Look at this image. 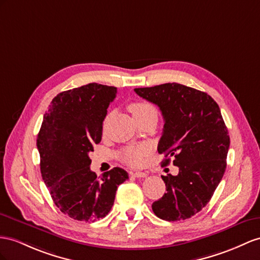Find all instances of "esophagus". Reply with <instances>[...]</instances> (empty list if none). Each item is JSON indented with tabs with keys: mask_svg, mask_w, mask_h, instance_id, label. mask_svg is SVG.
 <instances>
[{
	"mask_svg": "<svg viewBox=\"0 0 260 260\" xmlns=\"http://www.w3.org/2000/svg\"><path fill=\"white\" fill-rule=\"evenodd\" d=\"M129 175L132 177H135V178H146L147 177V174L146 172H142V171H135V172H129Z\"/></svg>",
	"mask_w": 260,
	"mask_h": 260,
	"instance_id": "esophagus-1",
	"label": "esophagus"
}]
</instances>
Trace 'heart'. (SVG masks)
Listing matches in <instances>:
<instances>
[{
  "instance_id": "obj_1",
  "label": "heart",
  "mask_w": 260,
  "mask_h": 260,
  "mask_svg": "<svg viewBox=\"0 0 260 260\" xmlns=\"http://www.w3.org/2000/svg\"><path fill=\"white\" fill-rule=\"evenodd\" d=\"M128 109L135 118L147 114H157L154 105L145 101L132 103L129 104ZM148 152L149 147L145 145L138 146V147H128L122 151L121 159L124 162L133 166V167H138V166H141L143 164L144 158L148 155Z\"/></svg>"
}]
</instances>
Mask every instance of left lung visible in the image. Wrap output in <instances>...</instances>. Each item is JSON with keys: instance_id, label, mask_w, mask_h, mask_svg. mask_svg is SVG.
<instances>
[{"instance_id": "obj_1", "label": "left lung", "mask_w": 260, "mask_h": 260, "mask_svg": "<svg viewBox=\"0 0 260 260\" xmlns=\"http://www.w3.org/2000/svg\"><path fill=\"white\" fill-rule=\"evenodd\" d=\"M134 91L160 109L161 165L168 166L172 158L179 167L177 176L161 177L167 192L152 203V211L169 222L190 218L209 203L226 169L230 136L221 110L208 93L179 83Z\"/></svg>"}]
</instances>
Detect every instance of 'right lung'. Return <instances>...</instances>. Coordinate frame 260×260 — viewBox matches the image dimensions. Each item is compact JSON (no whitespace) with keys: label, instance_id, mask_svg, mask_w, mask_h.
<instances>
[{"label":"right lung","instance_id":"obj_1","mask_svg":"<svg viewBox=\"0 0 260 260\" xmlns=\"http://www.w3.org/2000/svg\"><path fill=\"white\" fill-rule=\"evenodd\" d=\"M117 88L89 83L59 93L45 113L37 136L41 172L63 214L94 222L109 214L117 187L128 179L115 167L98 178L89 152L102 138L103 121Z\"/></svg>","mask_w":260,"mask_h":260}]
</instances>
